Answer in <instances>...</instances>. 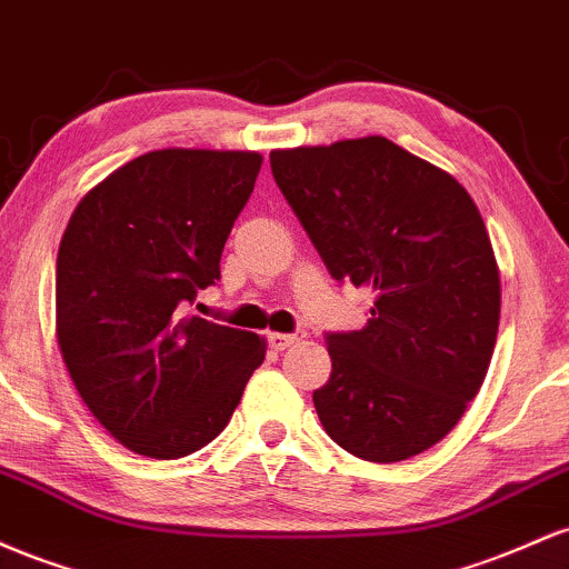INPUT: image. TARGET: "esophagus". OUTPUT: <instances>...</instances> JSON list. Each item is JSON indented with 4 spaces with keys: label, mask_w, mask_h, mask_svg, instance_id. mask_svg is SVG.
Listing matches in <instances>:
<instances>
[{
    "label": "esophagus",
    "mask_w": 569,
    "mask_h": 569,
    "mask_svg": "<svg viewBox=\"0 0 569 569\" xmlns=\"http://www.w3.org/2000/svg\"><path fill=\"white\" fill-rule=\"evenodd\" d=\"M306 333L301 330V333H268V347L273 349V352H282V349L292 347V343L303 341Z\"/></svg>",
    "instance_id": "1"
}]
</instances>
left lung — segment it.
Returning a JSON list of instances; mask_svg holds the SVG:
<instances>
[{"mask_svg":"<svg viewBox=\"0 0 569 569\" xmlns=\"http://www.w3.org/2000/svg\"><path fill=\"white\" fill-rule=\"evenodd\" d=\"M271 171L341 284L373 296L362 330L328 333L325 432L368 462L436 446L483 385L500 273L473 199L385 137L273 150Z\"/></svg>","mask_w":569,"mask_h":569,"instance_id":"1","label":"left lung"}]
</instances>
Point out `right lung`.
<instances>
[{
	"label": "right lung",
	"mask_w": 569,
	"mask_h": 569,
	"mask_svg": "<svg viewBox=\"0 0 569 569\" xmlns=\"http://www.w3.org/2000/svg\"><path fill=\"white\" fill-rule=\"evenodd\" d=\"M258 152L156 150L78 203L56 260V333L80 398L137 455L177 459L226 430L266 341L188 317L220 279Z\"/></svg>",
	"instance_id": "add662e5"
}]
</instances>
